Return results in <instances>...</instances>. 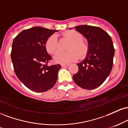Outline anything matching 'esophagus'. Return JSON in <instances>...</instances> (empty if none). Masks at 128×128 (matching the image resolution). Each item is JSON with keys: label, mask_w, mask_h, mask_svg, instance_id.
I'll return each mask as SVG.
<instances>
[{"label": "esophagus", "mask_w": 128, "mask_h": 128, "mask_svg": "<svg viewBox=\"0 0 128 128\" xmlns=\"http://www.w3.org/2000/svg\"><path fill=\"white\" fill-rule=\"evenodd\" d=\"M69 66L68 64H61V67H67Z\"/></svg>", "instance_id": "1"}]
</instances>
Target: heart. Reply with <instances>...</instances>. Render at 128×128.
I'll list each match as a JSON object with an SVG mask.
<instances>
[{
    "instance_id": "1",
    "label": "heart",
    "mask_w": 128,
    "mask_h": 128,
    "mask_svg": "<svg viewBox=\"0 0 128 128\" xmlns=\"http://www.w3.org/2000/svg\"><path fill=\"white\" fill-rule=\"evenodd\" d=\"M64 36L72 42L68 48V50H70L66 52L57 53L54 56V60L56 62L68 64L78 59L79 55L81 58L86 55L88 52V46L82 42V36L80 34L74 30H70L65 32ZM45 47L49 54H54L56 52L58 49V40L56 35H52L48 38L46 42Z\"/></svg>"
}]
</instances>
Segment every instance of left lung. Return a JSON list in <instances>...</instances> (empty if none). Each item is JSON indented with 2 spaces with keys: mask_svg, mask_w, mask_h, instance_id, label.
Wrapping results in <instances>:
<instances>
[{
  "mask_svg": "<svg viewBox=\"0 0 128 128\" xmlns=\"http://www.w3.org/2000/svg\"><path fill=\"white\" fill-rule=\"evenodd\" d=\"M74 28L87 40L88 52L84 60L77 64L79 70L73 79L84 89L96 88L105 81L112 70L115 52L112 40L99 27L80 25Z\"/></svg>",
  "mask_w": 128,
  "mask_h": 128,
  "instance_id": "obj_1",
  "label": "left lung"
}]
</instances>
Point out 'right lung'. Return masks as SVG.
Returning a JSON list of instances; mask_svg holds the SVG:
<instances>
[{"mask_svg": "<svg viewBox=\"0 0 128 128\" xmlns=\"http://www.w3.org/2000/svg\"><path fill=\"white\" fill-rule=\"evenodd\" d=\"M56 30L36 26L23 30L14 39L11 56L19 80L33 92H42L55 86L60 64L48 66L52 59L46 42Z\"/></svg>", "mask_w": 128, "mask_h": 128, "instance_id": "1", "label": "right lung"}]
</instances>
